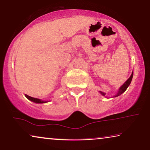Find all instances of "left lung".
Returning <instances> with one entry per match:
<instances>
[{"label":"left lung","instance_id":"1","mask_svg":"<svg viewBox=\"0 0 150 150\" xmlns=\"http://www.w3.org/2000/svg\"><path fill=\"white\" fill-rule=\"evenodd\" d=\"M133 71L132 72V73H131V75L130 76V77H129V79H127L126 81H125V83H124L123 85H122V86L121 87H120V88H119V89H118V93H117V95L115 96V97L118 96H120V94H122V93L125 92V91H126V89H127V88H128L129 86V85H130V83H131V80H132V78H133ZM100 93H101L102 95H103V96H105V94H106V93H105L102 92V91H100Z\"/></svg>","mask_w":150,"mask_h":150}]
</instances>
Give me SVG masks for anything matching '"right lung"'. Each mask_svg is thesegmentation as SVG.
Listing matches in <instances>:
<instances>
[{
  "mask_svg": "<svg viewBox=\"0 0 150 150\" xmlns=\"http://www.w3.org/2000/svg\"><path fill=\"white\" fill-rule=\"evenodd\" d=\"M25 96L28 98V100H31V101H32L33 102H35V103H46V102H47L48 101H42V100H40V99H38V98H32L31 96H28L27 94H25Z\"/></svg>",
  "mask_w": 150,
  "mask_h": 150,
  "instance_id": "obj_1",
  "label": "right lung"
}]
</instances>
